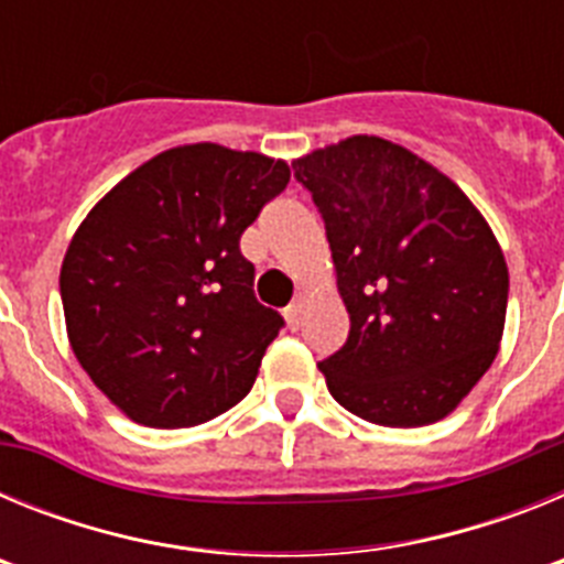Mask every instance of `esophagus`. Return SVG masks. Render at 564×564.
<instances>
[{"label": "esophagus", "instance_id": "obj_1", "mask_svg": "<svg viewBox=\"0 0 564 564\" xmlns=\"http://www.w3.org/2000/svg\"><path fill=\"white\" fill-rule=\"evenodd\" d=\"M305 302H307L305 293H296L291 305L285 307V318H288V325H291L293 330H296V327L302 325V313H305Z\"/></svg>", "mask_w": 564, "mask_h": 564}]
</instances>
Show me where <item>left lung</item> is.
<instances>
[{
  "label": "left lung",
  "instance_id": "8db88e82",
  "mask_svg": "<svg viewBox=\"0 0 564 564\" xmlns=\"http://www.w3.org/2000/svg\"><path fill=\"white\" fill-rule=\"evenodd\" d=\"M311 192L350 313L318 364L344 410L378 426H426L471 392L500 350L502 248L475 203L432 163L376 134L293 161Z\"/></svg>",
  "mask_w": 564,
  "mask_h": 564
}]
</instances>
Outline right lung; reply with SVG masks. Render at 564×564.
Here are the masks:
<instances>
[{"label": "right lung", "instance_id": "right-lung-1", "mask_svg": "<svg viewBox=\"0 0 564 564\" xmlns=\"http://www.w3.org/2000/svg\"><path fill=\"white\" fill-rule=\"evenodd\" d=\"M288 181V163L259 152L174 147L73 234L58 279L69 347L134 423L197 426L251 392L285 322L253 296L239 237Z\"/></svg>", "mask_w": 564, "mask_h": 564}]
</instances>
